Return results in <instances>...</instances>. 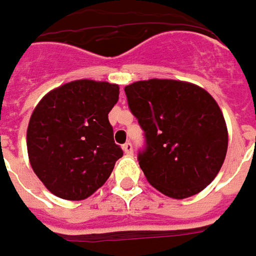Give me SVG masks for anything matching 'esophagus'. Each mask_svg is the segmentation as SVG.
Returning a JSON list of instances; mask_svg holds the SVG:
<instances>
[{
  "label": "esophagus",
  "mask_w": 256,
  "mask_h": 256,
  "mask_svg": "<svg viewBox=\"0 0 256 256\" xmlns=\"http://www.w3.org/2000/svg\"><path fill=\"white\" fill-rule=\"evenodd\" d=\"M123 151H124L128 156H132V154H133V144H132V142L123 144Z\"/></svg>",
  "instance_id": "34e87169"
}]
</instances>
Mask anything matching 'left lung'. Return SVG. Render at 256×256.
<instances>
[{
	"label": "left lung",
	"instance_id": "1",
	"mask_svg": "<svg viewBox=\"0 0 256 256\" xmlns=\"http://www.w3.org/2000/svg\"><path fill=\"white\" fill-rule=\"evenodd\" d=\"M128 108L144 130L138 164L147 180L172 199L199 194L227 154L226 120L213 96L175 80L137 81L124 88Z\"/></svg>",
	"mask_w": 256,
	"mask_h": 256
}]
</instances>
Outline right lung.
Listing matches in <instances>:
<instances>
[{"instance_id":"right-lung-1","label":"right lung","mask_w":256,"mask_h":256,"mask_svg":"<svg viewBox=\"0 0 256 256\" xmlns=\"http://www.w3.org/2000/svg\"><path fill=\"white\" fill-rule=\"evenodd\" d=\"M119 85L77 80L46 94L26 133L28 156L43 185L66 200H84L110 176L123 156L108 114Z\"/></svg>"}]
</instances>
